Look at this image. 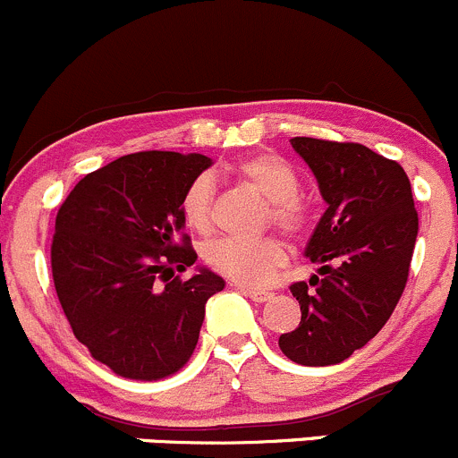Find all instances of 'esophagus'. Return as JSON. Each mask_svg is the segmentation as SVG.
I'll list each match as a JSON object with an SVG mask.
<instances>
[{
  "mask_svg": "<svg viewBox=\"0 0 458 458\" xmlns=\"http://www.w3.org/2000/svg\"><path fill=\"white\" fill-rule=\"evenodd\" d=\"M240 289H242L244 296L251 298L253 302H267V301H271V296H274V293L265 292V289H244V287H240Z\"/></svg>",
  "mask_w": 458,
  "mask_h": 458,
  "instance_id": "1",
  "label": "esophagus"
}]
</instances>
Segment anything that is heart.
Segmentation results:
<instances>
[{
	"label": "heart",
	"mask_w": 458,
	"mask_h": 458,
	"mask_svg": "<svg viewBox=\"0 0 458 458\" xmlns=\"http://www.w3.org/2000/svg\"><path fill=\"white\" fill-rule=\"evenodd\" d=\"M233 175L269 202L271 223L289 233H298L307 223V207L298 191V175L276 153H253L233 166ZM214 182L207 175L193 180L182 196V216L198 233L211 229ZM205 258L216 271L242 284H262L284 262V247L274 235L258 240L220 238L205 249Z\"/></svg>",
	"instance_id": "b5f03b06"
}]
</instances>
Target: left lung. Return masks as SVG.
Returning a JSON list of instances; mask_svg holds the SVG:
<instances>
[{"instance_id": "8db88e82", "label": "left lung", "mask_w": 458, "mask_h": 458, "mask_svg": "<svg viewBox=\"0 0 458 458\" xmlns=\"http://www.w3.org/2000/svg\"><path fill=\"white\" fill-rule=\"evenodd\" d=\"M292 147L327 209L305 247L318 269L310 284H292L301 325L278 345L293 363L325 368L368 345L392 316L410 274L419 214L398 162L354 142L293 138Z\"/></svg>"}]
</instances>
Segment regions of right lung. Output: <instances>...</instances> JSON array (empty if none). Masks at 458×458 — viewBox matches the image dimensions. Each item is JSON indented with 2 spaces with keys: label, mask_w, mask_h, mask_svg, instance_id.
<instances>
[{
  "label": "right lung",
  "mask_w": 458,
  "mask_h": 458,
  "mask_svg": "<svg viewBox=\"0 0 458 458\" xmlns=\"http://www.w3.org/2000/svg\"><path fill=\"white\" fill-rule=\"evenodd\" d=\"M211 165L202 153L122 156L84 175L57 211L51 267L60 305L77 341L120 377L178 372L196 350L207 301L225 289L207 267L174 278V267L198 260L182 233V196Z\"/></svg>",
  "instance_id": "obj_1"
}]
</instances>
